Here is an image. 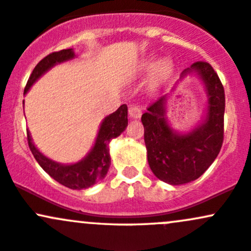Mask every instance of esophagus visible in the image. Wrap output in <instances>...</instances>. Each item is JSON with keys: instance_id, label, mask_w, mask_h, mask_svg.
<instances>
[{"instance_id": "34e87169", "label": "esophagus", "mask_w": 251, "mask_h": 251, "mask_svg": "<svg viewBox=\"0 0 251 251\" xmlns=\"http://www.w3.org/2000/svg\"><path fill=\"white\" fill-rule=\"evenodd\" d=\"M129 117L134 118V120H137V118L141 117V109L140 106H136V105H131L129 106Z\"/></svg>"}]
</instances>
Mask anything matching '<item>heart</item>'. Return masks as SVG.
<instances>
[{
  "instance_id": "b5f03b06",
  "label": "heart",
  "mask_w": 251,
  "mask_h": 251,
  "mask_svg": "<svg viewBox=\"0 0 251 251\" xmlns=\"http://www.w3.org/2000/svg\"><path fill=\"white\" fill-rule=\"evenodd\" d=\"M171 71V63L166 58L159 60L157 56H150L141 63L140 72L144 75H151L152 81L158 83L163 81Z\"/></svg>"
}]
</instances>
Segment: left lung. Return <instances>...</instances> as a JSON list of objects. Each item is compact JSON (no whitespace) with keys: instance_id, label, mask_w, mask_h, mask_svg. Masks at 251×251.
<instances>
[{"instance_id":"1","label":"left lung","mask_w":251,"mask_h":251,"mask_svg":"<svg viewBox=\"0 0 251 251\" xmlns=\"http://www.w3.org/2000/svg\"><path fill=\"white\" fill-rule=\"evenodd\" d=\"M188 74L198 75L207 94V111L200 126L184 134L170 126L166 117L170 93L148 106L141 117L150 168L157 178L171 185L198 179L218 157L224 140L225 93L219 76L207 62L191 64L179 80Z\"/></svg>"}]
</instances>
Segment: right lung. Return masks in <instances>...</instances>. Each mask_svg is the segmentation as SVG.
<instances>
[{"label": "right lung", "mask_w": 251, "mask_h": 251, "mask_svg": "<svg viewBox=\"0 0 251 251\" xmlns=\"http://www.w3.org/2000/svg\"><path fill=\"white\" fill-rule=\"evenodd\" d=\"M74 57V50L66 49L50 53L47 57L43 58L34 67L26 83L24 93H27L32 85L56 64L73 60ZM126 126H128V107L126 104H123L114 114L104 118L99 126L98 135H97L92 150L87 153L85 158L74 164H61L45 157L42 152H39L38 148L34 146L29 131H27L28 147L39 165L49 176L64 187L81 190L92 187L97 182L103 179L105 175L107 174L110 164H111L109 144L112 139L120 136L126 130Z\"/></svg>", "instance_id": "right-lung-1"}]
</instances>
